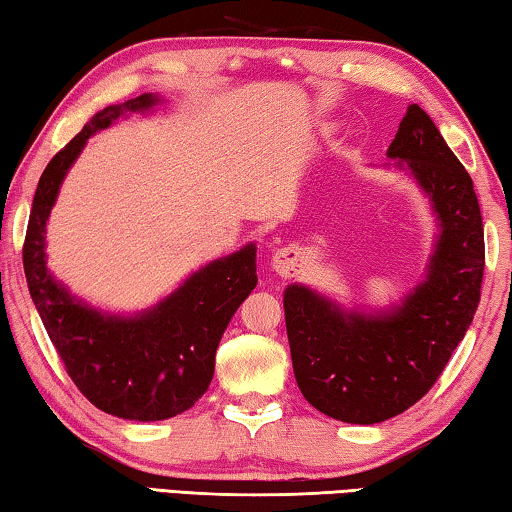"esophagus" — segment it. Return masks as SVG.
<instances>
[{"label":"esophagus","mask_w":512,"mask_h":512,"mask_svg":"<svg viewBox=\"0 0 512 512\" xmlns=\"http://www.w3.org/2000/svg\"><path fill=\"white\" fill-rule=\"evenodd\" d=\"M302 262H305V253L296 246H284L277 248L271 257V266L277 275L291 277L300 271Z\"/></svg>","instance_id":"34e87169"}]
</instances>
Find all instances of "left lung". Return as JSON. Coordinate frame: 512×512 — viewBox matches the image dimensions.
Segmentation results:
<instances>
[{"label": "left lung", "instance_id": "8db88e82", "mask_svg": "<svg viewBox=\"0 0 512 512\" xmlns=\"http://www.w3.org/2000/svg\"><path fill=\"white\" fill-rule=\"evenodd\" d=\"M386 167L429 198L436 239L420 280L386 309H348L305 284L284 289L293 372L329 418L375 424L427 395L472 325L485 264L483 221L470 173L418 103L406 110Z\"/></svg>", "mask_w": 512, "mask_h": 512}]
</instances>
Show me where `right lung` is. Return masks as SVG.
<instances>
[{
  "label": "right lung",
  "mask_w": 512,
  "mask_h": 512,
  "mask_svg": "<svg viewBox=\"0 0 512 512\" xmlns=\"http://www.w3.org/2000/svg\"><path fill=\"white\" fill-rule=\"evenodd\" d=\"M160 103L158 94L146 92L99 110L51 158L33 196L22 253L33 305L67 375L97 409L137 422L173 418L201 400L225 327L257 284V248L246 244L198 268L153 307L112 314L76 298L47 268L51 207L85 144L117 119L149 115Z\"/></svg>",
  "instance_id": "1"
}]
</instances>
